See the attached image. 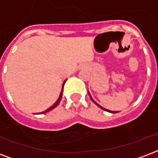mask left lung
Here are the masks:
<instances>
[{
  "mask_svg": "<svg viewBox=\"0 0 158 158\" xmlns=\"http://www.w3.org/2000/svg\"><path fill=\"white\" fill-rule=\"evenodd\" d=\"M88 93H89V97H90L91 100H92V101H93V102H94V104H95V105H96V106H99V107H100V108H101V109H102V110H106V111L110 112V113H116V111H112V110H107V109L104 108V107H102V106H100V105H99V104H98V103H96V102H95V101H94V100H93V98H92V97H91L90 94H89V91H88Z\"/></svg>",
  "mask_w": 158,
  "mask_h": 158,
  "instance_id": "left-lung-1",
  "label": "left lung"
}]
</instances>
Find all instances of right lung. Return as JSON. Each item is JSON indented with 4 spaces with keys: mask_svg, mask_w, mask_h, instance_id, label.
I'll return each instance as SVG.
<instances>
[{
    "mask_svg": "<svg viewBox=\"0 0 158 158\" xmlns=\"http://www.w3.org/2000/svg\"><path fill=\"white\" fill-rule=\"evenodd\" d=\"M65 82H66V80H65V81L64 82V84H63V87H62L61 93H60V94H59V97H58V100H57V101H56V102L54 103V104H53L52 106H51V107H49L48 109H47L46 110H44V111L41 112V113H38V114H44V113H47V112H48V111H50V110H52V109H54L55 107H57V106H58V105L59 104V103H60V100H61V99H62V94H63V89H64V84H65Z\"/></svg>",
    "mask_w": 158,
    "mask_h": 158,
    "instance_id": "1",
    "label": "right lung"
}]
</instances>
